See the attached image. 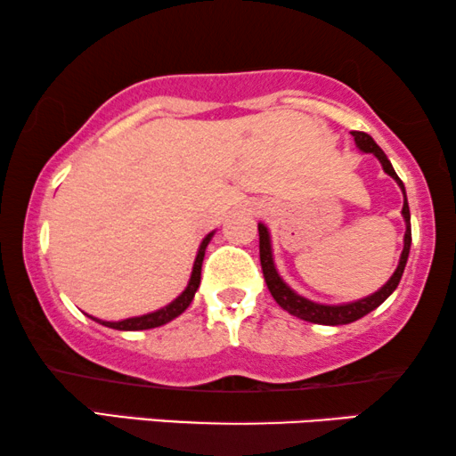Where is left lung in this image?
Segmentation results:
<instances>
[{"instance_id": "obj_1", "label": "left lung", "mask_w": 456, "mask_h": 456, "mask_svg": "<svg viewBox=\"0 0 456 456\" xmlns=\"http://www.w3.org/2000/svg\"><path fill=\"white\" fill-rule=\"evenodd\" d=\"M353 136H354V142H357V147L361 149V151L373 153L379 161H382L384 172L390 174V176L396 180L398 186L403 189V195H404L403 180L396 176V172H395V167H392L390 159L386 158V153L376 145V141H373L367 133H361V130H353ZM403 216H404V222H407V232H404V248H403L401 261H398L395 276H392L388 282H386L378 292H373L371 297L361 298V301H354V303H348V305H334V307H330V305L311 303V301H307V298L298 297L297 292H292L289 286L282 282V278L278 276L276 267H273L272 248H270V234H267V228L264 226V224H259L257 230H259L261 272H264L265 284H267V289H270L272 297L276 298V303L284 311H289L290 315L301 317V320H305V322L323 323V326H340V323H351V322L361 320V317L370 314V311L379 307V305H382L386 298H388L392 292H395L398 282H401L404 265H407V259H409V248H411V214H409L407 195H404V203H403Z\"/></svg>"}]
</instances>
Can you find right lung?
I'll return each mask as SVG.
<instances>
[{"instance_id": "1", "label": "right lung", "mask_w": 456, "mask_h": 456, "mask_svg": "<svg viewBox=\"0 0 456 456\" xmlns=\"http://www.w3.org/2000/svg\"><path fill=\"white\" fill-rule=\"evenodd\" d=\"M211 239V234H208V239L201 242V248H199L197 253V259H195V265H192V273H191V282L186 286V290L180 295L176 301L167 305V307L155 311V314H147V315H141V317H130V320H122V322H99L103 323V326L108 328H114V330H149V328H158V326H164L174 317H178L183 311L189 307L192 297H195V292L199 289V284H201V265H203V257H205V247H208V242Z\"/></svg>"}]
</instances>
